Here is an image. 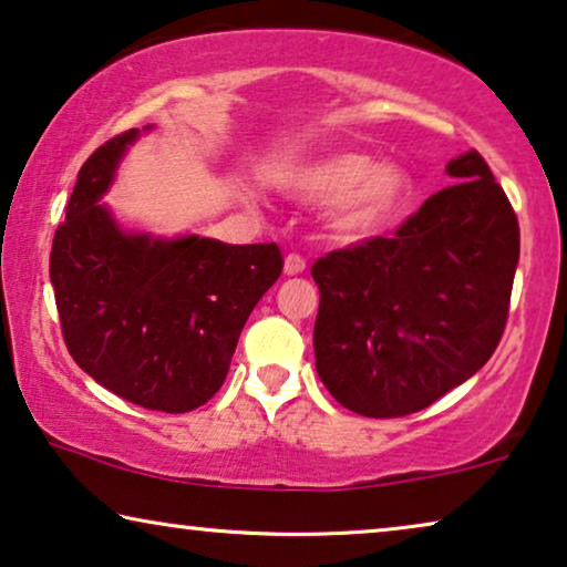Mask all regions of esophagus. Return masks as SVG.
<instances>
[{
    "instance_id": "1",
    "label": "esophagus",
    "mask_w": 567,
    "mask_h": 567,
    "mask_svg": "<svg viewBox=\"0 0 567 567\" xmlns=\"http://www.w3.org/2000/svg\"><path fill=\"white\" fill-rule=\"evenodd\" d=\"M305 270H307V260L301 258V255H297V252L286 255V260H284L286 276H299V274H305Z\"/></svg>"
}]
</instances>
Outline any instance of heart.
Returning <instances> with one entry per match:
<instances>
[{"label":"heart","mask_w":567,"mask_h":567,"mask_svg":"<svg viewBox=\"0 0 567 567\" xmlns=\"http://www.w3.org/2000/svg\"><path fill=\"white\" fill-rule=\"evenodd\" d=\"M278 183L305 200H330V227L346 237L384 227L405 204L410 177L394 162L361 152H330L278 169Z\"/></svg>","instance_id":"b5f03b06"}]
</instances>
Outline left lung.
Instances as JSON below:
<instances>
[{
  "label": "left lung",
  "instance_id": "left-lung-1",
  "mask_svg": "<svg viewBox=\"0 0 567 567\" xmlns=\"http://www.w3.org/2000/svg\"><path fill=\"white\" fill-rule=\"evenodd\" d=\"M433 193L394 231L324 255L315 367L340 405L367 417L429 408L491 359L506 328L518 221L477 152L446 165Z\"/></svg>",
  "mask_w": 567,
  "mask_h": 567
}]
</instances>
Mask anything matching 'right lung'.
I'll return each mask as SVG.
<instances>
[{
	"label": "right lung",
	"mask_w": 567,
	"mask_h": 567,
	"mask_svg": "<svg viewBox=\"0 0 567 567\" xmlns=\"http://www.w3.org/2000/svg\"><path fill=\"white\" fill-rule=\"evenodd\" d=\"M152 126H144L150 131ZM138 128L84 162L53 235L51 286L76 367L118 398L188 413L219 392L281 250L123 229L103 198Z\"/></svg>",
	"instance_id": "obj_1"
}]
</instances>
